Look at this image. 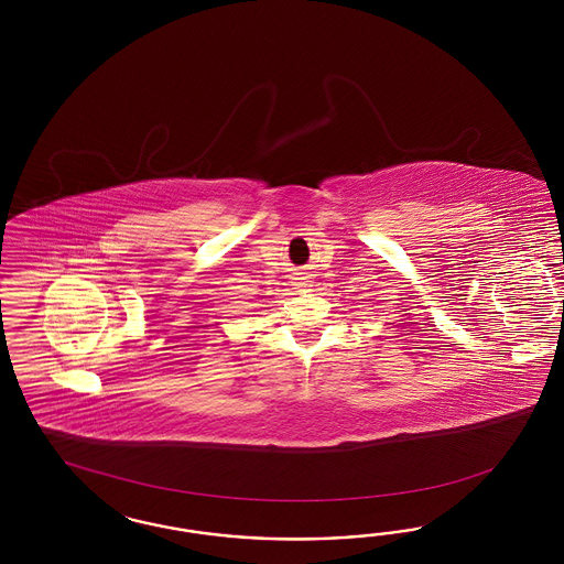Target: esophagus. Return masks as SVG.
Returning a JSON list of instances; mask_svg holds the SVG:
<instances>
[{
  "label": "esophagus",
  "mask_w": 564,
  "mask_h": 564,
  "mask_svg": "<svg viewBox=\"0 0 564 564\" xmlns=\"http://www.w3.org/2000/svg\"><path fill=\"white\" fill-rule=\"evenodd\" d=\"M293 285H295V290H306V288H310V285H307V281H306V279H304V276H297V279H295V283H293Z\"/></svg>",
  "instance_id": "esophagus-1"
}]
</instances>
